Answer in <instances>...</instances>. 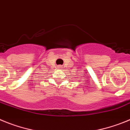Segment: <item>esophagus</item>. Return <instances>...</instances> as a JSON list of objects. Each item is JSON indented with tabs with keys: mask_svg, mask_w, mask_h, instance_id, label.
I'll list each match as a JSON object with an SVG mask.
<instances>
[{
	"mask_svg": "<svg viewBox=\"0 0 130 130\" xmlns=\"http://www.w3.org/2000/svg\"><path fill=\"white\" fill-rule=\"evenodd\" d=\"M59 67V68H60V67Z\"/></svg>",
	"mask_w": 130,
	"mask_h": 130,
	"instance_id": "1",
	"label": "esophagus"
}]
</instances>
